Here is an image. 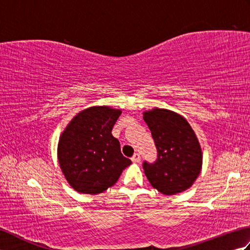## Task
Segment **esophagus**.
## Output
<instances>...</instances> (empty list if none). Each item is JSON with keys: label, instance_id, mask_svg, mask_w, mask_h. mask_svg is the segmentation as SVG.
Listing matches in <instances>:
<instances>
[{"label": "esophagus", "instance_id": "obj_1", "mask_svg": "<svg viewBox=\"0 0 250 250\" xmlns=\"http://www.w3.org/2000/svg\"><path fill=\"white\" fill-rule=\"evenodd\" d=\"M131 160L132 161H133L134 163H139L140 161H141V156H140V153H134V155H133V157H132L131 158Z\"/></svg>", "mask_w": 250, "mask_h": 250}]
</instances>
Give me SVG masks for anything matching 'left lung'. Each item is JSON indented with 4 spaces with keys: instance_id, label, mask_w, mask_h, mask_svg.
<instances>
[{
    "instance_id": "8db88e82",
    "label": "left lung",
    "mask_w": 250,
    "mask_h": 250,
    "mask_svg": "<svg viewBox=\"0 0 250 250\" xmlns=\"http://www.w3.org/2000/svg\"><path fill=\"white\" fill-rule=\"evenodd\" d=\"M157 147L153 163L144 162L143 168L153 188L167 195L189 189L202 169V149L194 131L183 116L164 108L144 113Z\"/></svg>"
}]
</instances>
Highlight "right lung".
<instances>
[{
    "mask_svg": "<svg viewBox=\"0 0 250 250\" xmlns=\"http://www.w3.org/2000/svg\"><path fill=\"white\" fill-rule=\"evenodd\" d=\"M120 115V109L92 106L78 113L62 132L58 159L67 183L77 192H104L132 163L111 134Z\"/></svg>",
    "mask_w": 250,
    "mask_h": 250,
    "instance_id": "add662e5",
    "label": "right lung"
}]
</instances>
